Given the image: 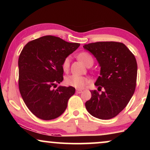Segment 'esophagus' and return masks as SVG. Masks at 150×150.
I'll use <instances>...</instances> for the list:
<instances>
[{
    "mask_svg": "<svg viewBox=\"0 0 150 150\" xmlns=\"http://www.w3.org/2000/svg\"><path fill=\"white\" fill-rule=\"evenodd\" d=\"M76 92L78 93V94H80V93L82 92V89H76Z\"/></svg>",
    "mask_w": 150,
    "mask_h": 150,
    "instance_id": "esophagus-1",
    "label": "esophagus"
}]
</instances>
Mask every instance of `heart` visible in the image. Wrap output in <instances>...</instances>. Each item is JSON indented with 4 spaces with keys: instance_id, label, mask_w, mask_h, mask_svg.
Returning <instances> with one entry per match:
<instances>
[{
    "instance_id": "1",
    "label": "heart",
    "mask_w": 150,
    "mask_h": 150,
    "mask_svg": "<svg viewBox=\"0 0 150 150\" xmlns=\"http://www.w3.org/2000/svg\"><path fill=\"white\" fill-rule=\"evenodd\" d=\"M78 58L85 65H87L89 61H93V58L91 56V55L87 52H82L79 53ZM70 61V60L69 57L66 58L63 61V64H62V68H63V70L64 71H67L68 70V68H69ZM89 80L87 77L77 75H70V76H68L65 78V83H66L67 85L70 86V87H73L77 89L84 88V87L87 83H89Z\"/></svg>"
}]
</instances>
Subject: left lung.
<instances>
[{
  "mask_svg": "<svg viewBox=\"0 0 150 150\" xmlns=\"http://www.w3.org/2000/svg\"><path fill=\"white\" fill-rule=\"evenodd\" d=\"M99 63L100 75L95 82L99 94L90 91L92 97L85 103L92 116L107 120L123 111L133 95L137 80V65L135 57L123 43L101 42L85 44Z\"/></svg>",
  "mask_w": 150,
  "mask_h": 150,
  "instance_id": "left-lung-1",
  "label": "left lung"
}]
</instances>
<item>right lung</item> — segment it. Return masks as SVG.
<instances>
[{
	"mask_svg": "<svg viewBox=\"0 0 150 150\" xmlns=\"http://www.w3.org/2000/svg\"><path fill=\"white\" fill-rule=\"evenodd\" d=\"M80 45L48 35L31 41L22 49L18 60L19 89L26 106L37 118L54 119L66 109L75 89L52 87L63 80V62Z\"/></svg>",
	"mask_w": 150,
	"mask_h": 150,
	"instance_id": "add662e5",
	"label": "right lung"
}]
</instances>
